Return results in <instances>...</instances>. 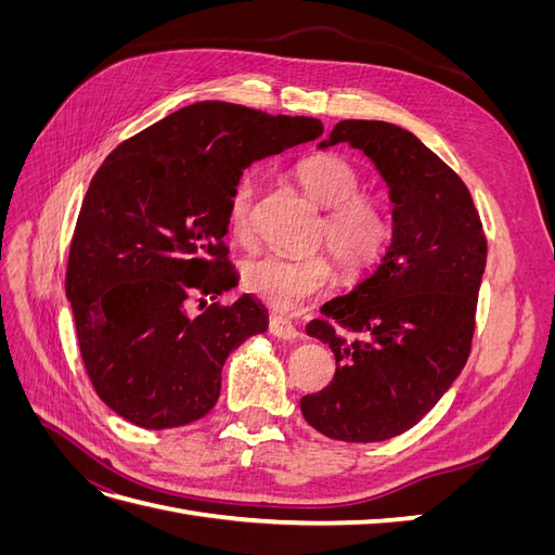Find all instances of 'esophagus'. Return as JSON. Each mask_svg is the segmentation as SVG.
Instances as JSON below:
<instances>
[{
	"mask_svg": "<svg viewBox=\"0 0 555 555\" xmlns=\"http://www.w3.org/2000/svg\"><path fill=\"white\" fill-rule=\"evenodd\" d=\"M268 331H271L275 338H280V340H296L298 338V328L289 322V319H284V317H271V322H268Z\"/></svg>",
	"mask_w": 555,
	"mask_h": 555,
	"instance_id": "obj_1",
	"label": "esophagus"
}]
</instances>
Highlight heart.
Instances as JSON below:
<instances>
[{"instance_id": "b5f03b06", "label": "heart", "mask_w": 555, "mask_h": 555, "mask_svg": "<svg viewBox=\"0 0 555 555\" xmlns=\"http://www.w3.org/2000/svg\"><path fill=\"white\" fill-rule=\"evenodd\" d=\"M296 176L317 204L326 208L317 241L328 245L343 271L357 278L375 268L389 249L393 220L379 194L359 192L361 171L357 164L338 153H317L298 164ZM257 190V176L245 173L229 194L227 222L236 238L251 233ZM241 280L243 287L266 306L292 312L331 287L335 268L319 251L308 257L261 251L243 261Z\"/></svg>"}]
</instances>
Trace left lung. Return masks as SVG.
<instances>
[{"instance_id": "left-lung-1", "label": "left lung", "mask_w": 555, "mask_h": 555, "mask_svg": "<svg viewBox=\"0 0 555 555\" xmlns=\"http://www.w3.org/2000/svg\"><path fill=\"white\" fill-rule=\"evenodd\" d=\"M335 143L361 150L389 184L393 238L375 273L308 324L335 375L300 412L326 438L382 442L422 422L463 371L486 233L465 182L408 129L343 120L322 147Z\"/></svg>"}]
</instances>
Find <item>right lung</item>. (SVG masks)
<instances>
[{
    "mask_svg": "<svg viewBox=\"0 0 555 555\" xmlns=\"http://www.w3.org/2000/svg\"><path fill=\"white\" fill-rule=\"evenodd\" d=\"M322 131L314 117L198 102L122 141L99 166L64 289L88 377L115 414L159 430L212 410L229 351L268 326L247 294L189 312L192 297L215 299L236 284L224 247L229 194L251 162Z\"/></svg>",
    "mask_w": 555,
    "mask_h": 555,
    "instance_id": "right-lung-1",
    "label": "right lung"
}]
</instances>
